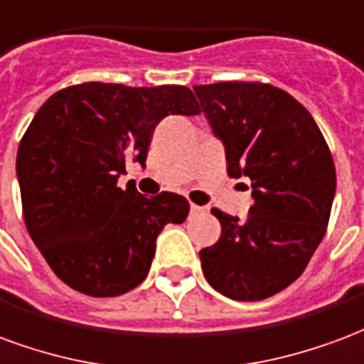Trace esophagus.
<instances>
[{
    "label": "esophagus",
    "instance_id": "1",
    "mask_svg": "<svg viewBox=\"0 0 364 364\" xmlns=\"http://www.w3.org/2000/svg\"><path fill=\"white\" fill-rule=\"evenodd\" d=\"M190 211H192V213H200L201 208L200 205H196V203H192V205H190Z\"/></svg>",
    "mask_w": 364,
    "mask_h": 364
}]
</instances>
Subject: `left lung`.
<instances>
[{"mask_svg":"<svg viewBox=\"0 0 364 364\" xmlns=\"http://www.w3.org/2000/svg\"><path fill=\"white\" fill-rule=\"evenodd\" d=\"M230 178L252 180L248 217L219 209V240L200 250L209 285L235 301L289 287L322 242L336 196V166L316 122L289 92L266 83L196 85Z\"/></svg>","mask_w":364,"mask_h":364,"instance_id":"left-lung-1","label":"left lung"}]
</instances>
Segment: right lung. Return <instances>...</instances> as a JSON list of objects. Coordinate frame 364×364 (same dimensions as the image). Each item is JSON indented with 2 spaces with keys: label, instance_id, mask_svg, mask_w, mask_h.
Returning a JSON list of instances; mask_svg holds the SVG:
<instances>
[{
  "label": "right lung",
  "instance_id": "obj_1",
  "mask_svg": "<svg viewBox=\"0 0 364 364\" xmlns=\"http://www.w3.org/2000/svg\"><path fill=\"white\" fill-rule=\"evenodd\" d=\"M200 106L182 85L81 83L48 98L18 143L17 178L28 235L60 279L89 296H118L149 273L156 237L184 223L178 193L118 188L127 161L145 166L166 116Z\"/></svg>",
  "mask_w": 364,
  "mask_h": 364
}]
</instances>
